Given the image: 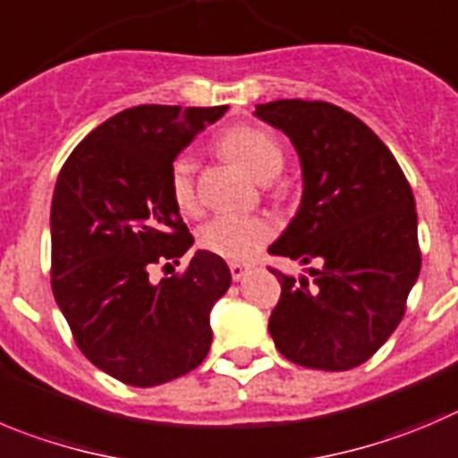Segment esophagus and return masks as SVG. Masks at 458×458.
Listing matches in <instances>:
<instances>
[{"label": "esophagus", "mask_w": 458, "mask_h": 458, "mask_svg": "<svg viewBox=\"0 0 458 458\" xmlns=\"http://www.w3.org/2000/svg\"><path fill=\"white\" fill-rule=\"evenodd\" d=\"M230 273H233V280L239 282L250 273L249 264H242V262H230Z\"/></svg>", "instance_id": "obj_1"}]
</instances>
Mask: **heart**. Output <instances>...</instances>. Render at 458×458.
I'll return each instance as SVG.
<instances>
[{"label": "heart", "instance_id": "heart-1", "mask_svg": "<svg viewBox=\"0 0 458 458\" xmlns=\"http://www.w3.org/2000/svg\"><path fill=\"white\" fill-rule=\"evenodd\" d=\"M221 153L237 160L250 176L268 182L284 166V153L276 135L264 128H230L219 142ZM171 199L182 212L196 208L194 162L190 156H178L169 169ZM273 237V224L258 215H216L199 230V243L209 253L228 259H249Z\"/></svg>", "mask_w": 458, "mask_h": 458}]
</instances>
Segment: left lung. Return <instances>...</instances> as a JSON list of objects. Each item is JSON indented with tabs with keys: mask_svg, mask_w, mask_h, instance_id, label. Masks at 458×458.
<instances>
[{
	"mask_svg": "<svg viewBox=\"0 0 458 458\" xmlns=\"http://www.w3.org/2000/svg\"><path fill=\"white\" fill-rule=\"evenodd\" d=\"M253 114L292 140L302 174L301 205L268 253L320 262L307 268L314 282L271 268L282 296L268 332L293 364L354 369L393 335L420 273L411 187L386 144L339 106L280 99Z\"/></svg>",
	"mask_w": 458,
	"mask_h": 458,
	"instance_id": "1",
	"label": "left lung"
}]
</instances>
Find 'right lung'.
<instances>
[{
	"label": "right lung",
	"mask_w": 458,
	"mask_h": 458,
	"mask_svg": "<svg viewBox=\"0 0 458 458\" xmlns=\"http://www.w3.org/2000/svg\"><path fill=\"white\" fill-rule=\"evenodd\" d=\"M228 106H135L72 151L51 200V289L81 352L110 377L157 386L190 373L212 344L209 311L233 276L196 250L182 276L151 280L194 243L169 169ZM171 267V264H166Z\"/></svg>",
	"instance_id": "1"
}]
</instances>
